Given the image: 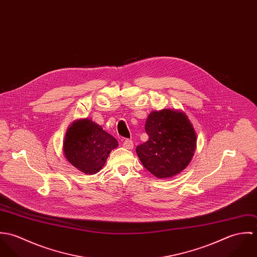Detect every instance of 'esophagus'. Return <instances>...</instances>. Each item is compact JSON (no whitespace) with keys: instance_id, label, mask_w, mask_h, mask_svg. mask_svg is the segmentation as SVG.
<instances>
[{"instance_id":"1","label":"esophagus","mask_w":257,"mask_h":257,"mask_svg":"<svg viewBox=\"0 0 257 257\" xmlns=\"http://www.w3.org/2000/svg\"><path fill=\"white\" fill-rule=\"evenodd\" d=\"M122 147L126 149H132L134 147V143L132 140H127L125 139L123 142H122Z\"/></svg>"}]
</instances>
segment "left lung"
Here are the masks:
<instances>
[{"label": "left lung", "mask_w": 257, "mask_h": 257, "mask_svg": "<svg viewBox=\"0 0 257 257\" xmlns=\"http://www.w3.org/2000/svg\"><path fill=\"white\" fill-rule=\"evenodd\" d=\"M147 143L137 147L143 165L158 178L180 173L191 161L196 134L188 116L179 110L152 111L146 122Z\"/></svg>", "instance_id": "8db88e82"}]
</instances>
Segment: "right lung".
Returning <instances> with one entry per match:
<instances>
[{"mask_svg": "<svg viewBox=\"0 0 257 257\" xmlns=\"http://www.w3.org/2000/svg\"><path fill=\"white\" fill-rule=\"evenodd\" d=\"M116 140L91 119L74 121L68 128L63 144L66 159L86 174H95L105 165Z\"/></svg>", "mask_w": 257, "mask_h": 257, "instance_id": "right-lung-1", "label": "right lung"}]
</instances>
